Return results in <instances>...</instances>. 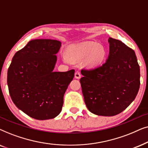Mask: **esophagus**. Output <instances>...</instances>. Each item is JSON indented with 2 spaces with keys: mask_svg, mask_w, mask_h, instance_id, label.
<instances>
[{
  "mask_svg": "<svg viewBox=\"0 0 148 148\" xmlns=\"http://www.w3.org/2000/svg\"><path fill=\"white\" fill-rule=\"evenodd\" d=\"M81 77V74H80V71H76L75 72V78H80Z\"/></svg>",
  "mask_w": 148,
  "mask_h": 148,
  "instance_id": "1",
  "label": "esophagus"
}]
</instances>
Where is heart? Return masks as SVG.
I'll return each mask as SVG.
<instances>
[{
	"label": "heart",
	"instance_id": "b5f03b06",
	"mask_svg": "<svg viewBox=\"0 0 148 148\" xmlns=\"http://www.w3.org/2000/svg\"><path fill=\"white\" fill-rule=\"evenodd\" d=\"M105 54L103 47L94 42L74 45L67 51V56L72 62H76L89 56L87 63L90 66L99 64L104 59Z\"/></svg>",
	"mask_w": 148,
	"mask_h": 148
}]
</instances>
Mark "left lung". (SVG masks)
I'll return each instance as SVG.
<instances>
[{"label": "left lung", "mask_w": 148, "mask_h": 148, "mask_svg": "<svg viewBox=\"0 0 148 148\" xmlns=\"http://www.w3.org/2000/svg\"><path fill=\"white\" fill-rule=\"evenodd\" d=\"M108 60L101 66L82 69L80 82L84 103L92 114L113 116L125 110L137 96L140 69L133 49L110 38Z\"/></svg>", "instance_id": "left-lung-1"}]
</instances>
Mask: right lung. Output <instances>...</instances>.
<instances>
[{"label": "right lung", "instance_id": "1", "mask_svg": "<svg viewBox=\"0 0 148 148\" xmlns=\"http://www.w3.org/2000/svg\"><path fill=\"white\" fill-rule=\"evenodd\" d=\"M61 42L30 40L12 59L7 72L10 96L15 105L34 119H54L62 111L64 95L74 70L54 72Z\"/></svg>", "mask_w": 148, "mask_h": 148}]
</instances>
